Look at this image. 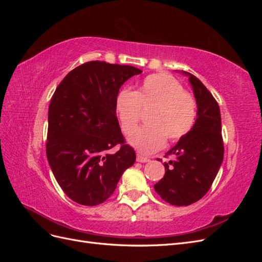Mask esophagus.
<instances>
[{"mask_svg": "<svg viewBox=\"0 0 262 262\" xmlns=\"http://www.w3.org/2000/svg\"><path fill=\"white\" fill-rule=\"evenodd\" d=\"M137 161H138L139 163H147V162H149V158H148V157H145V156H143V155H141V154H138V155H137Z\"/></svg>", "mask_w": 262, "mask_h": 262, "instance_id": "1", "label": "esophagus"}]
</instances>
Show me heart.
Listing matches in <instances>:
<instances>
[{
	"label": "heart",
	"instance_id": "b5f03b06",
	"mask_svg": "<svg viewBox=\"0 0 262 262\" xmlns=\"http://www.w3.org/2000/svg\"><path fill=\"white\" fill-rule=\"evenodd\" d=\"M152 107L147 125L129 140L140 152L150 154L161 149L166 138L177 142L192 130L196 120L198 105L193 95L184 91L175 77L167 73L146 76L136 92L122 91L116 99V108L126 136L136 131L141 119V109Z\"/></svg>",
	"mask_w": 262,
	"mask_h": 262
}]
</instances>
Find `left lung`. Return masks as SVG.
Masks as SVG:
<instances>
[{"label": "left lung", "mask_w": 262, "mask_h": 262, "mask_svg": "<svg viewBox=\"0 0 262 262\" xmlns=\"http://www.w3.org/2000/svg\"><path fill=\"white\" fill-rule=\"evenodd\" d=\"M182 73L189 76L192 86L196 120L192 130L166 153L175 160L164 163V178L154 185L163 200L177 207L192 204L209 191L224 157L217 101L199 78L185 71Z\"/></svg>", "instance_id": "1"}]
</instances>
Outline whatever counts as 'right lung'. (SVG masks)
<instances>
[{
  "mask_svg": "<svg viewBox=\"0 0 262 262\" xmlns=\"http://www.w3.org/2000/svg\"><path fill=\"white\" fill-rule=\"evenodd\" d=\"M141 73L131 66L86 62L71 71L53 94L47 158L61 189L78 204L106 201L136 162L119 126L116 99L122 84ZM117 145V152L109 154Z\"/></svg>",
  "mask_w": 262,
  "mask_h": 262,
  "instance_id": "1",
  "label": "right lung"
}]
</instances>
